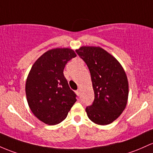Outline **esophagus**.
Returning a JSON list of instances; mask_svg holds the SVG:
<instances>
[{
    "instance_id": "obj_1",
    "label": "esophagus",
    "mask_w": 153,
    "mask_h": 153,
    "mask_svg": "<svg viewBox=\"0 0 153 153\" xmlns=\"http://www.w3.org/2000/svg\"><path fill=\"white\" fill-rule=\"evenodd\" d=\"M76 94H77V95H78V96H80V88H78V89L76 91Z\"/></svg>"
}]
</instances>
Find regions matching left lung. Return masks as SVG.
<instances>
[{
	"instance_id": "1",
	"label": "left lung",
	"mask_w": 153,
	"mask_h": 153,
	"mask_svg": "<svg viewBox=\"0 0 153 153\" xmlns=\"http://www.w3.org/2000/svg\"><path fill=\"white\" fill-rule=\"evenodd\" d=\"M76 53L88 66L94 100L85 109L88 118L98 125H108L121 115L128 102V82L120 62L99 46H82Z\"/></svg>"
}]
</instances>
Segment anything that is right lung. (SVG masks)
Here are the masks:
<instances>
[{
  "label": "right lung",
  "mask_w": 153,
  "mask_h": 153,
  "mask_svg": "<svg viewBox=\"0 0 153 153\" xmlns=\"http://www.w3.org/2000/svg\"><path fill=\"white\" fill-rule=\"evenodd\" d=\"M76 53L71 48L48 50L33 64L25 85L27 101L37 118L48 125H56L66 118L76 102L64 76V68Z\"/></svg>",
  "instance_id": "right-lung-1"
}]
</instances>
